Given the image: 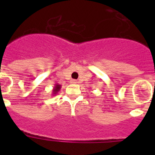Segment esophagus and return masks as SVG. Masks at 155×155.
<instances>
[{
	"label": "esophagus",
	"instance_id": "esophagus-1",
	"mask_svg": "<svg viewBox=\"0 0 155 155\" xmlns=\"http://www.w3.org/2000/svg\"><path fill=\"white\" fill-rule=\"evenodd\" d=\"M70 82H71V84H76L77 81L76 80H71V81Z\"/></svg>",
	"mask_w": 155,
	"mask_h": 155
}]
</instances>
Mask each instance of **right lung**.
Segmentation results:
<instances>
[{
  "instance_id": "1",
  "label": "right lung",
  "mask_w": 155,
  "mask_h": 155,
  "mask_svg": "<svg viewBox=\"0 0 155 155\" xmlns=\"http://www.w3.org/2000/svg\"><path fill=\"white\" fill-rule=\"evenodd\" d=\"M61 85L59 84H55V86L53 87V91H52V95H56L58 93V91L61 90Z\"/></svg>"
}]
</instances>
